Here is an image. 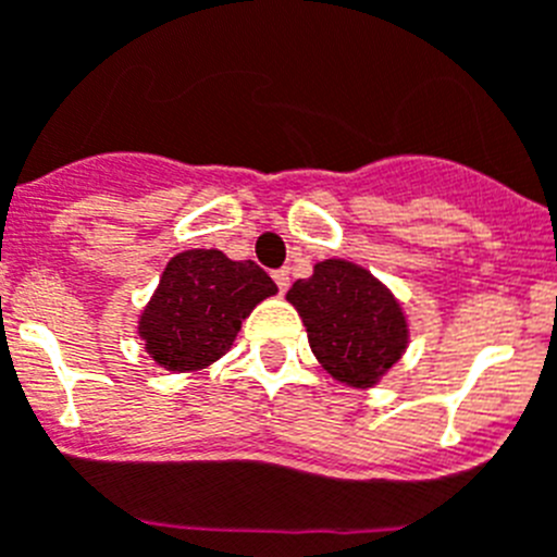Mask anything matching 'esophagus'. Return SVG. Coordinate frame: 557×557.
<instances>
[{"label": "esophagus", "mask_w": 557, "mask_h": 557, "mask_svg": "<svg viewBox=\"0 0 557 557\" xmlns=\"http://www.w3.org/2000/svg\"><path fill=\"white\" fill-rule=\"evenodd\" d=\"M273 282L278 287V293H287L289 289V273L287 270H273Z\"/></svg>", "instance_id": "esophagus-1"}]
</instances>
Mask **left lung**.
<instances>
[{"instance_id": "obj_1", "label": "left lung", "mask_w": 557, "mask_h": 557, "mask_svg": "<svg viewBox=\"0 0 557 557\" xmlns=\"http://www.w3.org/2000/svg\"><path fill=\"white\" fill-rule=\"evenodd\" d=\"M309 334L312 354L336 381L372 386L406 350L400 304L364 268L342 259L314 264L287 293Z\"/></svg>"}]
</instances>
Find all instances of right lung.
<instances>
[{
  "label": "right lung",
  "instance_id": "obj_1",
  "mask_svg": "<svg viewBox=\"0 0 557 557\" xmlns=\"http://www.w3.org/2000/svg\"><path fill=\"white\" fill-rule=\"evenodd\" d=\"M275 293L273 278L251 259L232 262L196 248L168 262L137 331L165 370H201L232 348L253 306Z\"/></svg>",
  "mask_w": 557,
  "mask_h": 557
}]
</instances>
